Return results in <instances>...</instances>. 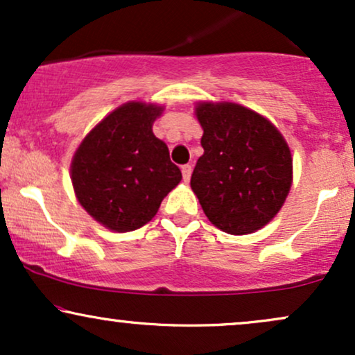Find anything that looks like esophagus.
Here are the masks:
<instances>
[{"mask_svg": "<svg viewBox=\"0 0 355 355\" xmlns=\"http://www.w3.org/2000/svg\"><path fill=\"white\" fill-rule=\"evenodd\" d=\"M190 175H191V165H183V166H182V177H183V180L189 182V180H190Z\"/></svg>", "mask_w": 355, "mask_h": 355, "instance_id": "34e87169", "label": "esophagus"}]
</instances>
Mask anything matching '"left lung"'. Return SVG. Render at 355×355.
<instances>
[{
	"label": "left lung",
	"mask_w": 355,
	"mask_h": 355,
	"mask_svg": "<svg viewBox=\"0 0 355 355\" xmlns=\"http://www.w3.org/2000/svg\"><path fill=\"white\" fill-rule=\"evenodd\" d=\"M203 155L191 190L209 220L232 235L262 229L284 205L292 155L267 118L237 103H200Z\"/></svg>",
	"instance_id": "8db88e82"
}]
</instances>
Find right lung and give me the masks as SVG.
Wrapping results in <instances>:
<instances>
[{
  "label": "right lung",
  "instance_id": "right-lung-1",
  "mask_svg": "<svg viewBox=\"0 0 355 355\" xmlns=\"http://www.w3.org/2000/svg\"><path fill=\"white\" fill-rule=\"evenodd\" d=\"M155 105L116 108L85 137L71 162L76 198L110 230L132 232L155 217L182 180L166 145L153 135Z\"/></svg>",
  "mask_w": 355,
  "mask_h": 355
}]
</instances>
